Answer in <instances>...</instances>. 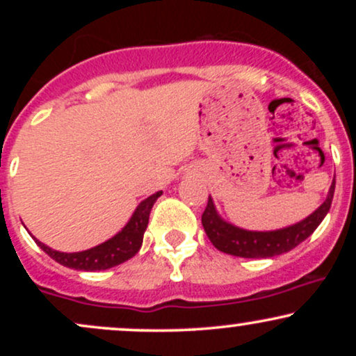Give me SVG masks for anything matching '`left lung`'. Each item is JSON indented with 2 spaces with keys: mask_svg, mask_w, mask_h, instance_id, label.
<instances>
[{
  "mask_svg": "<svg viewBox=\"0 0 356 356\" xmlns=\"http://www.w3.org/2000/svg\"><path fill=\"white\" fill-rule=\"evenodd\" d=\"M334 184H337V181L333 177L325 202L316 211H313L308 218H305L296 224H291L288 227H281V229L275 231H249L227 222L226 219L220 218L214 206V201H212L209 195L207 207L202 214L204 231H206L211 243L214 244V248L226 252V254L251 257V259H261V257L264 259V257L280 256L283 252L291 251L298 244L308 239L314 229L320 226L321 220L325 219L330 207H332Z\"/></svg>",
  "mask_w": 356,
  "mask_h": 356,
  "instance_id": "obj_1",
  "label": "left lung"
}]
</instances>
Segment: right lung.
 I'll return each mask as SVG.
<instances>
[{
	"label": "right lung",
	"mask_w": 356,
	"mask_h": 356,
	"mask_svg": "<svg viewBox=\"0 0 356 356\" xmlns=\"http://www.w3.org/2000/svg\"><path fill=\"white\" fill-rule=\"evenodd\" d=\"M161 195L162 191H159L144 199L138 204L137 209L134 211L129 222L122 227V231H118L113 238L107 239L105 243L95 248H90L87 251L61 252L55 251V249L47 246L36 238L33 239L51 259H55L61 266L79 269V271H104V269L118 266V264L125 263L127 259L136 256L138 249H140L142 241H144V232L147 229V224H149L150 211H152L155 201Z\"/></svg>",
	"instance_id": "1"
}]
</instances>
